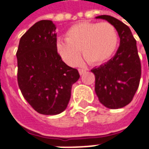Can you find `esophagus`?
<instances>
[{"label":"esophagus","instance_id":"obj_1","mask_svg":"<svg viewBox=\"0 0 149 149\" xmlns=\"http://www.w3.org/2000/svg\"><path fill=\"white\" fill-rule=\"evenodd\" d=\"M78 71H79L80 75H82V74H83V73H84L85 72H86V70L81 69V68H79V69H78Z\"/></svg>","mask_w":149,"mask_h":149}]
</instances>
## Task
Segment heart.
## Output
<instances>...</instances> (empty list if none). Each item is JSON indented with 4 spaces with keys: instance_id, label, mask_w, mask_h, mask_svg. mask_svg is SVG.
I'll use <instances>...</instances> for the list:
<instances>
[{
    "instance_id": "b5f03b06",
    "label": "heart",
    "mask_w": 149,
    "mask_h": 149,
    "mask_svg": "<svg viewBox=\"0 0 149 149\" xmlns=\"http://www.w3.org/2000/svg\"><path fill=\"white\" fill-rule=\"evenodd\" d=\"M118 44L119 34L112 24L84 21L71 26L66 33V39H57L56 49L70 65L80 62V49L87 63L100 64L113 56Z\"/></svg>"
}]
</instances>
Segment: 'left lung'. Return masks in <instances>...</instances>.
I'll return each instance as SVG.
<instances>
[{
	"label": "left lung",
	"instance_id": "1",
	"mask_svg": "<svg viewBox=\"0 0 149 149\" xmlns=\"http://www.w3.org/2000/svg\"><path fill=\"white\" fill-rule=\"evenodd\" d=\"M112 24L120 39L116 55L106 63L93 68L95 91L100 102L110 109H119L130 104L138 90L141 77V63L136 40L130 29L110 15H100Z\"/></svg>",
	"mask_w": 149,
	"mask_h": 149
}]
</instances>
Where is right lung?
<instances>
[{
  "mask_svg": "<svg viewBox=\"0 0 149 149\" xmlns=\"http://www.w3.org/2000/svg\"><path fill=\"white\" fill-rule=\"evenodd\" d=\"M55 29L51 20L35 23L20 38L16 53L21 93L33 110L46 116L65 110L72 86L80 77L58 54Z\"/></svg>",
  "mask_w": 149,
  "mask_h": 149,
  "instance_id": "right-lung-1",
  "label": "right lung"
}]
</instances>
